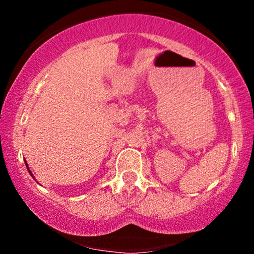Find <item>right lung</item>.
<instances>
[{
    "mask_svg": "<svg viewBox=\"0 0 254 254\" xmlns=\"http://www.w3.org/2000/svg\"><path fill=\"white\" fill-rule=\"evenodd\" d=\"M26 166H27V162H26ZM27 170H28V172H30V173H31V171H30V168H28V166H27ZM31 176H32V177H33V174H32V173H31ZM33 178H34V177H33Z\"/></svg>",
    "mask_w": 254,
    "mask_h": 254,
    "instance_id": "right-lung-1",
    "label": "right lung"
}]
</instances>
